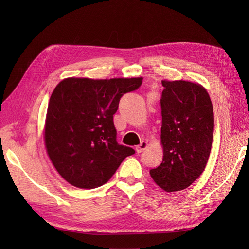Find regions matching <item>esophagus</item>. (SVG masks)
<instances>
[{"label": "esophagus", "instance_id": "esophagus-1", "mask_svg": "<svg viewBox=\"0 0 249 249\" xmlns=\"http://www.w3.org/2000/svg\"><path fill=\"white\" fill-rule=\"evenodd\" d=\"M146 147H147V143H146L145 141H141L140 144L137 145L136 147H135V149H136V153L140 154V153H142L143 150H144Z\"/></svg>", "mask_w": 249, "mask_h": 249}]
</instances>
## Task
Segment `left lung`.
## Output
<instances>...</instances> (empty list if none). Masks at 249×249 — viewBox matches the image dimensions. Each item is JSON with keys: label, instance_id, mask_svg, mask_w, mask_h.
Returning a JSON list of instances; mask_svg holds the SVG:
<instances>
[{"label": "left lung", "instance_id": "left-lung-1", "mask_svg": "<svg viewBox=\"0 0 249 249\" xmlns=\"http://www.w3.org/2000/svg\"><path fill=\"white\" fill-rule=\"evenodd\" d=\"M162 85L163 161L149 173L163 190L175 192L189 187L206 168L213 142L214 112L201 85L183 80H164Z\"/></svg>", "mask_w": 249, "mask_h": 249}]
</instances>
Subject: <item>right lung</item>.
I'll return each mask as SVG.
<instances>
[{
  "label": "right lung",
  "instance_id": "right-lung-1",
  "mask_svg": "<svg viewBox=\"0 0 249 249\" xmlns=\"http://www.w3.org/2000/svg\"><path fill=\"white\" fill-rule=\"evenodd\" d=\"M142 78H69L53 91L44 142L50 159L66 182L93 189L114 175L132 147L118 144L113 123L122 96L138 89Z\"/></svg>",
  "mask_w": 249,
  "mask_h": 249
}]
</instances>
